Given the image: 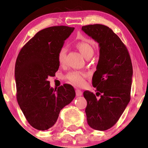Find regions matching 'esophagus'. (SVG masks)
Listing matches in <instances>:
<instances>
[{
  "mask_svg": "<svg viewBox=\"0 0 148 148\" xmlns=\"http://www.w3.org/2000/svg\"><path fill=\"white\" fill-rule=\"evenodd\" d=\"M76 96H77V97L82 96V91H81V90L76 89Z\"/></svg>",
  "mask_w": 148,
  "mask_h": 148,
  "instance_id": "34e87169",
  "label": "esophagus"
}]
</instances>
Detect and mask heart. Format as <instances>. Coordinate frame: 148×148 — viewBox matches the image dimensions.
Masks as SVG:
<instances>
[{"label": "heart", "instance_id": "b5f03b06", "mask_svg": "<svg viewBox=\"0 0 148 148\" xmlns=\"http://www.w3.org/2000/svg\"><path fill=\"white\" fill-rule=\"evenodd\" d=\"M76 47L79 49L83 56L86 59L89 58L92 56L94 53V49L89 44L85 42H79L76 44ZM66 48L62 47L59 51L58 59L59 63L60 64H64L66 62ZM86 74L84 72L79 71H72L67 74L66 78L72 83L75 86L83 87L86 84Z\"/></svg>", "mask_w": 148, "mask_h": 148}]
</instances>
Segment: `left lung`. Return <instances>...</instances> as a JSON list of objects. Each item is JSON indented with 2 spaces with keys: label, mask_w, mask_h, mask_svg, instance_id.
Listing matches in <instances>:
<instances>
[{
  "label": "left lung",
  "mask_w": 148,
  "mask_h": 148,
  "mask_svg": "<svg viewBox=\"0 0 148 148\" xmlns=\"http://www.w3.org/2000/svg\"><path fill=\"white\" fill-rule=\"evenodd\" d=\"M82 30L100 47L97 71L92 78L96 95L84 92L87 123L93 129L106 131L117 122L131 99V59L126 46L108 27L88 25Z\"/></svg>",
  "instance_id": "obj_1"
}]
</instances>
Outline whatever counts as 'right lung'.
I'll list each match as a JSON object with an SVG mask.
<instances>
[{"label": "right lung", "instance_id": "right-lung-1", "mask_svg": "<svg viewBox=\"0 0 148 148\" xmlns=\"http://www.w3.org/2000/svg\"><path fill=\"white\" fill-rule=\"evenodd\" d=\"M74 29L67 26L42 29L22 47L17 57V101L29 123L40 131L53 127L60 111L76 96L71 85L53 89L47 80L58 71L59 51Z\"/></svg>", "mask_w": 148, "mask_h": 148}]
</instances>
